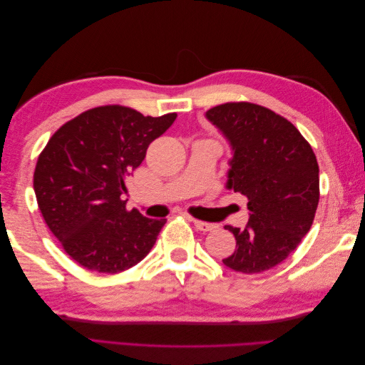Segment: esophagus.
Segmentation results:
<instances>
[{"instance_id":"1","label":"esophagus","mask_w":365,"mask_h":365,"mask_svg":"<svg viewBox=\"0 0 365 365\" xmlns=\"http://www.w3.org/2000/svg\"><path fill=\"white\" fill-rule=\"evenodd\" d=\"M193 224L197 230L201 231H213L217 228L216 224H210V222H204V220H197V219H193Z\"/></svg>"}]
</instances>
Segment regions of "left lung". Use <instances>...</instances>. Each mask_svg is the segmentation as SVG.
I'll return each mask as SVG.
<instances>
[{
    "mask_svg": "<svg viewBox=\"0 0 365 365\" xmlns=\"http://www.w3.org/2000/svg\"><path fill=\"white\" fill-rule=\"evenodd\" d=\"M233 148L227 187L248 200L244 230L225 225L236 250L222 262L244 274L277 267L312 227L319 201V169L307 140L289 120L250 102L207 111Z\"/></svg>",
    "mask_w": 365,
    "mask_h": 365,
    "instance_id": "8db88e82",
    "label": "left lung"
}]
</instances>
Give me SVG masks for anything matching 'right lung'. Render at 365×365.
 Returning a JSON list of instances; mask_svg holds the SVG:
<instances>
[{
    "label": "right lung",
    "instance_id": "add662e5",
    "mask_svg": "<svg viewBox=\"0 0 365 365\" xmlns=\"http://www.w3.org/2000/svg\"><path fill=\"white\" fill-rule=\"evenodd\" d=\"M176 113L143 115L105 105L62 125L39 153L33 187L38 207L62 248L81 267L117 274L135 267L155 245L165 219L128 210L126 180Z\"/></svg>",
    "mask_w": 365,
    "mask_h": 365
}]
</instances>
